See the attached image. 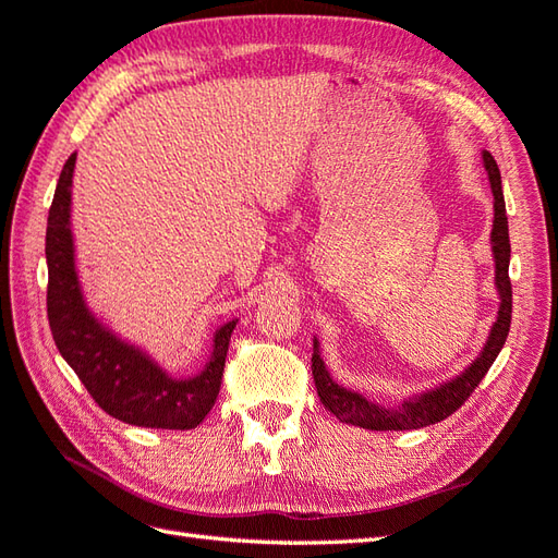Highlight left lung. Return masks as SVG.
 <instances>
[{
    "label": "left lung",
    "instance_id": "left-lung-1",
    "mask_svg": "<svg viewBox=\"0 0 558 558\" xmlns=\"http://www.w3.org/2000/svg\"><path fill=\"white\" fill-rule=\"evenodd\" d=\"M482 158H484V167L488 172V181H492V193H494L492 248H494V260H496V289L500 295L498 318L492 328V335H488L480 356L472 361L459 377L445 381L437 388H430L426 393L402 400V404H396V408H388V404L384 408V404L367 400L361 393L349 391V388L332 381L324 359H320L318 342L314 340L312 375L316 384V393L320 402L326 404V410L340 418L342 424L361 426L367 430H414V428L437 424V421L451 416L470 398V393L475 391V386L488 373V367L494 365L505 340H508L510 324H512V283L508 275L510 269L508 214H505V197H502L498 165L488 150H484Z\"/></svg>",
    "mask_w": 558,
    "mask_h": 558
}]
</instances>
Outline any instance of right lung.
Here are the masks:
<instances>
[{
	"label": "right lung",
	"mask_w": 558,
	"mask_h": 558,
	"mask_svg": "<svg viewBox=\"0 0 558 558\" xmlns=\"http://www.w3.org/2000/svg\"><path fill=\"white\" fill-rule=\"evenodd\" d=\"M74 165L76 154L62 167L46 226V307L56 347L93 400L113 418L142 428H197L221 391L230 335L238 320L216 330L207 365L189 379L165 373L148 353L99 324L83 300L74 265L70 228Z\"/></svg>",
	"instance_id": "right-lung-1"
}]
</instances>
